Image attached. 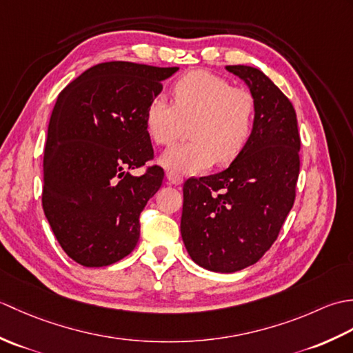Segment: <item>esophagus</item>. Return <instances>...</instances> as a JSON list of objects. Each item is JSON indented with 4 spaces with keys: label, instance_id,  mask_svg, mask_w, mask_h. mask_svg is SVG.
<instances>
[{
    "label": "esophagus",
    "instance_id": "esophagus-1",
    "mask_svg": "<svg viewBox=\"0 0 353 353\" xmlns=\"http://www.w3.org/2000/svg\"><path fill=\"white\" fill-rule=\"evenodd\" d=\"M167 179L172 185H182V182H183L182 176H179V174H176V172H171V171L167 172Z\"/></svg>",
    "mask_w": 353,
    "mask_h": 353
}]
</instances>
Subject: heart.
<instances>
[{"instance_id":"1","label":"heart","mask_w":353,"mask_h":353,"mask_svg":"<svg viewBox=\"0 0 353 353\" xmlns=\"http://www.w3.org/2000/svg\"><path fill=\"white\" fill-rule=\"evenodd\" d=\"M170 104L162 95L150 100L144 121L157 145H170L190 124V142L167 150L162 167L176 174H197L215 162L229 163L243 152L253 127L254 100L244 88L206 70H194L171 89Z\"/></svg>"}]
</instances>
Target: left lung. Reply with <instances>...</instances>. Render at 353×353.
Returning a JSON list of instances; mask_svg holds the SVG:
<instances>
[{
    "label": "left lung",
    "mask_w": 353,
    "mask_h": 353,
    "mask_svg": "<svg viewBox=\"0 0 353 353\" xmlns=\"http://www.w3.org/2000/svg\"><path fill=\"white\" fill-rule=\"evenodd\" d=\"M254 100L252 134L230 167L183 185L181 232L192 261L216 273L258 262L273 245L296 199L301 134L296 110L258 68L229 65Z\"/></svg>",
    "instance_id": "1"
}]
</instances>
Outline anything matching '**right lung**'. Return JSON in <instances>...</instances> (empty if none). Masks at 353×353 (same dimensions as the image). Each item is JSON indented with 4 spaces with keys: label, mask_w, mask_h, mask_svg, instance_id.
I'll return each mask as SVG.
<instances>
[{
    "label": "right lung",
    "mask_w": 353,
    "mask_h": 353,
    "mask_svg": "<svg viewBox=\"0 0 353 353\" xmlns=\"http://www.w3.org/2000/svg\"><path fill=\"white\" fill-rule=\"evenodd\" d=\"M179 68L95 65L59 94L43 153L42 208L59 244L85 267H106L138 244L139 215L161 188L145 108Z\"/></svg>",
    "instance_id": "1"
}]
</instances>
